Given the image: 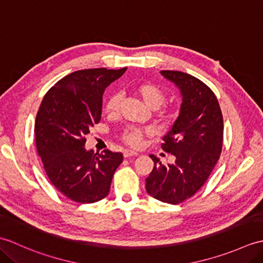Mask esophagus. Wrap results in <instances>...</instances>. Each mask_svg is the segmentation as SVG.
Wrapping results in <instances>:
<instances>
[{
	"label": "esophagus",
	"instance_id": "1",
	"mask_svg": "<svg viewBox=\"0 0 263 263\" xmlns=\"http://www.w3.org/2000/svg\"><path fill=\"white\" fill-rule=\"evenodd\" d=\"M138 153L137 152H133V150H128V149H125L124 152H123V156H124L125 158H128V157H132V156H137Z\"/></svg>",
	"mask_w": 263,
	"mask_h": 263
}]
</instances>
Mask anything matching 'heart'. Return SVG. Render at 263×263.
Wrapping results in <instances>:
<instances>
[{"instance_id": "heart-1", "label": "heart", "mask_w": 263, "mask_h": 263, "mask_svg": "<svg viewBox=\"0 0 263 263\" xmlns=\"http://www.w3.org/2000/svg\"><path fill=\"white\" fill-rule=\"evenodd\" d=\"M135 91L139 96L144 105L149 107L150 109H157L161 105L164 104L166 95L165 91L159 86L153 82H142L139 83L135 87ZM121 103V95L120 93H113L107 99L105 105V110L108 114H115L119 110ZM144 135V131L140 128H127L124 132L123 139L126 143L130 144L132 147H138L141 143L142 137Z\"/></svg>"}]
</instances>
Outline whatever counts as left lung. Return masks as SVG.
<instances>
[{
  "label": "left lung",
  "mask_w": 263,
  "mask_h": 263,
  "mask_svg": "<svg viewBox=\"0 0 263 263\" xmlns=\"http://www.w3.org/2000/svg\"><path fill=\"white\" fill-rule=\"evenodd\" d=\"M160 74L182 97L180 113L161 144L175 161L164 166L150 156L155 166L146 178V191L161 202L177 204L191 198L214 170L221 154L224 122L215 93L202 81L180 71Z\"/></svg>",
  "instance_id": "8db88e82"
}]
</instances>
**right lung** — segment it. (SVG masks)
I'll use <instances>...</instances> for the list:
<instances>
[{
  "label": "right lung",
  "instance_id": "obj_1",
  "mask_svg": "<svg viewBox=\"0 0 263 263\" xmlns=\"http://www.w3.org/2000/svg\"><path fill=\"white\" fill-rule=\"evenodd\" d=\"M126 68L87 69L64 77L45 95L35 122L38 155L61 193L81 203L107 197L121 153L86 149L89 128L100 121L103 95Z\"/></svg>",
  "mask_w": 263,
  "mask_h": 263
}]
</instances>
